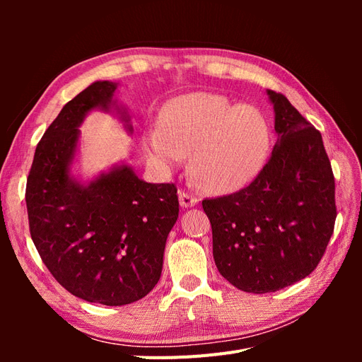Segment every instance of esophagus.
<instances>
[{
    "label": "esophagus",
    "mask_w": 362,
    "mask_h": 362,
    "mask_svg": "<svg viewBox=\"0 0 362 362\" xmlns=\"http://www.w3.org/2000/svg\"><path fill=\"white\" fill-rule=\"evenodd\" d=\"M180 204L182 208H190V206H194L196 204L199 202V199L196 198L194 194H190V193H185V192H180Z\"/></svg>",
    "instance_id": "34e87169"
}]
</instances>
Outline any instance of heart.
Listing matches in <instances>:
<instances>
[{
	"instance_id": "1",
	"label": "heart",
	"mask_w": 362,
	"mask_h": 362,
	"mask_svg": "<svg viewBox=\"0 0 362 362\" xmlns=\"http://www.w3.org/2000/svg\"><path fill=\"white\" fill-rule=\"evenodd\" d=\"M144 144L163 169L177 168L190 152L193 180L206 192L228 193L259 172L269 156L270 129L254 107L192 92L166 103L160 125L145 128Z\"/></svg>"
}]
</instances>
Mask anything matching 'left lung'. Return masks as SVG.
<instances>
[{"label":"left lung","instance_id":"obj_1","mask_svg":"<svg viewBox=\"0 0 362 362\" xmlns=\"http://www.w3.org/2000/svg\"><path fill=\"white\" fill-rule=\"evenodd\" d=\"M278 140L247 187L202 201L221 275L246 293H272L306 278L334 233L335 181L322 134L286 96L266 90Z\"/></svg>","mask_w":362,"mask_h":362}]
</instances>
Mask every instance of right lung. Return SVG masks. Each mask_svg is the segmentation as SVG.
Here are the masks:
<instances>
[{
  "label": "right lung",
  "instance_id": "obj_1",
  "mask_svg": "<svg viewBox=\"0 0 362 362\" xmlns=\"http://www.w3.org/2000/svg\"><path fill=\"white\" fill-rule=\"evenodd\" d=\"M117 87L95 81L62 108L36 148L25 192L33 243L52 276L76 298L107 306L133 303L157 286L180 213L173 184L146 182L125 161L87 181L74 172L90 112L117 116L133 134Z\"/></svg>",
  "mask_w": 362,
  "mask_h": 362
}]
</instances>
